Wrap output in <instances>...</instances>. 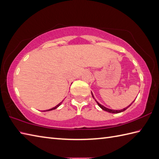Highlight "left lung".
Instances as JSON below:
<instances>
[{"mask_svg": "<svg viewBox=\"0 0 159 159\" xmlns=\"http://www.w3.org/2000/svg\"><path fill=\"white\" fill-rule=\"evenodd\" d=\"M92 97L93 98H94V97H93V93H92ZM134 102V101H133ZM96 102H97V104H98V106L101 108V109H102V110H104V111H107V112H109V113H121V112H123V111H124L125 110H126L128 107H129L131 104H130L129 106H128V107H126V108H124V109H121V110H113V109H108V108H106L105 107H104L103 105H102V104H99L98 102H97L96 101Z\"/></svg>", "mask_w": 159, "mask_h": 159, "instance_id": "left-lung-1", "label": "left lung"}]
</instances>
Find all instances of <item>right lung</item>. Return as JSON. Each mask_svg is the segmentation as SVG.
<instances>
[{
    "mask_svg": "<svg viewBox=\"0 0 159 159\" xmlns=\"http://www.w3.org/2000/svg\"><path fill=\"white\" fill-rule=\"evenodd\" d=\"M61 103H59V104H57V105L56 107H53V108H52V109H48V110H46V111H52V110H54V109H56L57 107H58L59 106H60V105H61Z\"/></svg>",
    "mask_w": 159,
    "mask_h": 159,
    "instance_id": "obj_1",
    "label": "right lung"
}]
</instances>
